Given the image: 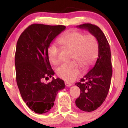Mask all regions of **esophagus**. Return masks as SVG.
<instances>
[{
    "label": "esophagus",
    "instance_id": "obj_1",
    "mask_svg": "<svg viewBox=\"0 0 128 128\" xmlns=\"http://www.w3.org/2000/svg\"><path fill=\"white\" fill-rule=\"evenodd\" d=\"M64 84H65V86L66 87H70V86H72L71 83H69V82H65Z\"/></svg>",
    "mask_w": 128,
    "mask_h": 128
}]
</instances>
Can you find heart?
<instances>
[{"label":"heart","mask_w":128,"mask_h":128,"mask_svg":"<svg viewBox=\"0 0 128 128\" xmlns=\"http://www.w3.org/2000/svg\"><path fill=\"white\" fill-rule=\"evenodd\" d=\"M64 49L72 50L71 59L74 60L64 63L57 68L56 74L66 81L72 82L80 73V65L87 69L95 62L98 55L99 44L94 35L75 30H70L62 35L58 40ZM48 57L50 62L54 65L59 64L60 50L55 44H50L48 48Z\"/></svg>","instance_id":"1"}]
</instances>
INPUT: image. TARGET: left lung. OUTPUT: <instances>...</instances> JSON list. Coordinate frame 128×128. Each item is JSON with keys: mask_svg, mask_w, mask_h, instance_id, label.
<instances>
[{"mask_svg": "<svg viewBox=\"0 0 128 128\" xmlns=\"http://www.w3.org/2000/svg\"><path fill=\"white\" fill-rule=\"evenodd\" d=\"M78 27L94 35L99 44L95 65L75 84L80 89V95L75 101L76 106L83 111L92 112L101 106L109 92L112 74L111 50L106 36L98 26L85 23Z\"/></svg>", "mask_w": 128, "mask_h": 128, "instance_id": "8db88e82", "label": "left lung"}]
</instances>
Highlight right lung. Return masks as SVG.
I'll use <instances>...</instances> for the list:
<instances>
[{
  "instance_id": "obj_1",
  "label": "right lung",
  "mask_w": 128,
  "mask_h": 128,
  "mask_svg": "<svg viewBox=\"0 0 128 128\" xmlns=\"http://www.w3.org/2000/svg\"><path fill=\"white\" fill-rule=\"evenodd\" d=\"M66 28L62 25L33 24L20 35L15 54L16 82L26 105L36 113L47 112L53 107L59 90L65 87L64 81L52 78L45 84L43 78L55 73L48 57V48L56 36Z\"/></svg>"
}]
</instances>
